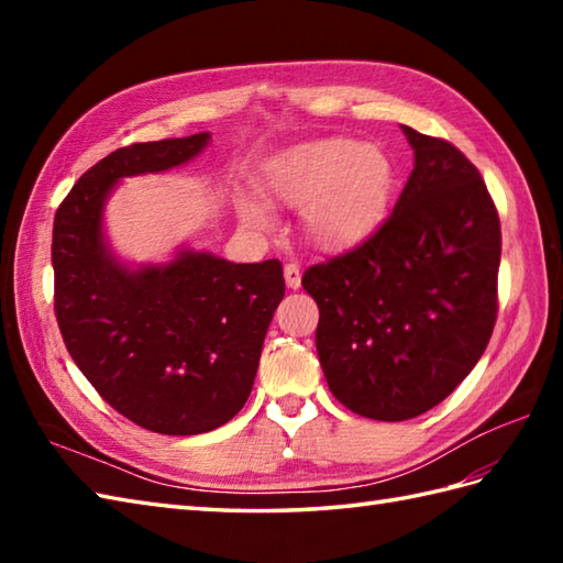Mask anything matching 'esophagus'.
<instances>
[{
	"mask_svg": "<svg viewBox=\"0 0 563 563\" xmlns=\"http://www.w3.org/2000/svg\"><path fill=\"white\" fill-rule=\"evenodd\" d=\"M283 273H285V285H288L290 290H297V288H300V285H302V273H300V266H297L295 261L285 263Z\"/></svg>",
	"mask_w": 563,
	"mask_h": 563,
	"instance_id": "34e87169",
	"label": "esophagus"
}]
</instances>
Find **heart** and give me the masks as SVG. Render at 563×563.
Listing matches in <instances>:
<instances>
[{"label":"heart","instance_id":"obj_1","mask_svg":"<svg viewBox=\"0 0 563 563\" xmlns=\"http://www.w3.org/2000/svg\"><path fill=\"white\" fill-rule=\"evenodd\" d=\"M397 184L389 152L353 137L300 142L263 166L266 196L300 206V224L309 244L343 251L365 242L385 220ZM239 214L251 227H268L271 208L261 198H239Z\"/></svg>","mask_w":563,"mask_h":563}]
</instances>
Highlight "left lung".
I'll list each match as a JSON object with an SVG mask.
<instances>
[{
	"label": "left lung",
	"mask_w": 563,
	"mask_h": 563,
	"mask_svg": "<svg viewBox=\"0 0 563 563\" xmlns=\"http://www.w3.org/2000/svg\"><path fill=\"white\" fill-rule=\"evenodd\" d=\"M413 172L379 230L307 268L317 353L345 409L409 421L450 397L496 324L500 222L476 166L401 125Z\"/></svg>",
	"instance_id": "left-lung-1"
}]
</instances>
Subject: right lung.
Instances as JSON below:
<instances>
[{"label":"right lung","instance_id":"obj_1","mask_svg":"<svg viewBox=\"0 0 563 563\" xmlns=\"http://www.w3.org/2000/svg\"><path fill=\"white\" fill-rule=\"evenodd\" d=\"M210 133L137 142L71 186L53 224L55 314L71 361L118 413L162 435L224 426L246 404L275 307L280 261L232 263L181 246L172 261L130 266L103 232L121 178L169 172Z\"/></svg>","mask_w":563,"mask_h":563}]
</instances>
